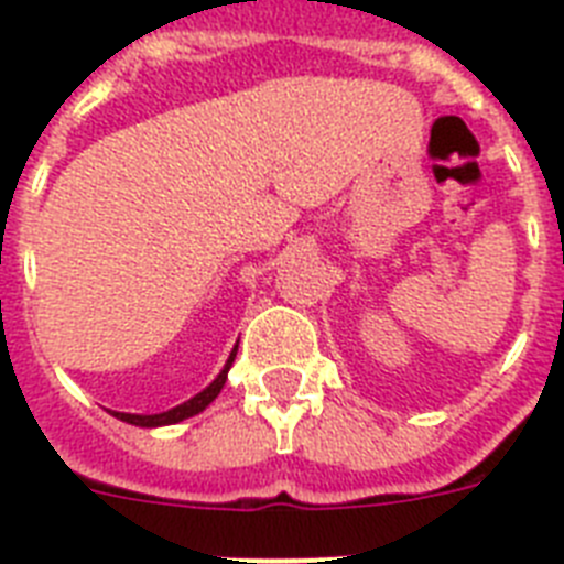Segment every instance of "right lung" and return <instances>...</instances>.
Here are the masks:
<instances>
[{"label":"right lung","instance_id":"1","mask_svg":"<svg viewBox=\"0 0 564 564\" xmlns=\"http://www.w3.org/2000/svg\"><path fill=\"white\" fill-rule=\"evenodd\" d=\"M234 356H237V347H234L231 358H228V364H226V367H223L220 376L214 378V381L208 383L206 390H203L200 395H194L192 401L181 403V406H174V410H169V412H161V415H129V412H115V417H121V421H127V423H134V426H169V423L186 421V417L197 415V412L206 410V406L214 401V398L220 395L223 383H226V378H228V370H231Z\"/></svg>","mask_w":564,"mask_h":564}]
</instances>
